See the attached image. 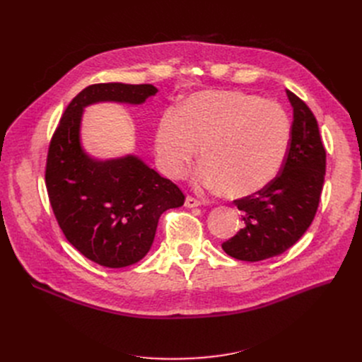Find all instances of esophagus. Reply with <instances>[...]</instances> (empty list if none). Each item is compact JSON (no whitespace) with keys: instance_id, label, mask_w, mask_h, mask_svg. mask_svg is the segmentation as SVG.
Returning <instances> with one entry per match:
<instances>
[{"instance_id":"34e87169","label":"esophagus","mask_w":362,"mask_h":362,"mask_svg":"<svg viewBox=\"0 0 362 362\" xmlns=\"http://www.w3.org/2000/svg\"><path fill=\"white\" fill-rule=\"evenodd\" d=\"M185 205H186L187 208H194V206L202 205V201H199V199H197V198H194V197H187L186 201H185Z\"/></svg>"}]
</instances>
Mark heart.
<instances>
[{"mask_svg":"<svg viewBox=\"0 0 362 362\" xmlns=\"http://www.w3.org/2000/svg\"><path fill=\"white\" fill-rule=\"evenodd\" d=\"M292 122L281 105L243 90L189 95L179 111H165L157 127V156L164 173L180 179L197 157V182L233 197L261 191L289 154Z\"/></svg>","mask_w":362,"mask_h":362,"instance_id":"b5f03b06","label":"heart"}]
</instances>
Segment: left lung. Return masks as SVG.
Listing matches in <instances>:
<instances>
[{
	"mask_svg": "<svg viewBox=\"0 0 362 362\" xmlns=\"http://www.w3.org/2000/svg\"><path fill=\"white\" fill-rule=\"evenodd\" d=\"M293 107L292 142L279 175L261 191L236 199L243 227L221 248L240 261L283 254L313 223L326 176V149L308 105L286 90Z\"/></svg>",
	"mask_w": 362,
	"mask_h": 362,
	"instance_id": "1",
	"label": "left lung"
}]
</instances>
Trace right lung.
Wrapping results in <instances>:
<instances>
[{
	"label": "right lung",
	"instance_id": "right-lung-1",
	"mask_svg": "<svg viewBox=\"0 0 362 362\" xmlns=\"http://www.w3.org/2000/svg\"><path fill=\"white\" fill-rule=\"evenodd\" d=\"M157 90L146 83L89 85L67 105L49 141L45 185L55 220L76 250L104 267H127L142 259L160 216L183 205L185 195L133 156L89 158L79 141L82 110L100 101L142 104Z\"/></svg>",
	"mask_w": 362,
	"mask_h": 362
}]
</instances>
